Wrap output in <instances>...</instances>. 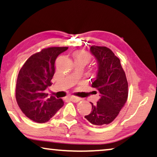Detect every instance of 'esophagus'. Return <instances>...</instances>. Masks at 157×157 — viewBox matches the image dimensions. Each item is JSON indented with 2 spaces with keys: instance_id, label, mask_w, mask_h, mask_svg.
I'll use <instances>...</instances> for the list:
<instances>
[{
  "instance_id": "esophagus-1",
  "label": "esophagus",
  "mask_w": 157,
  "mask_h": 157,
  "mask_svg": "<svg viewBox=\"0 0 157 157\" xmlns=\"http://www.w3.org/2000/svg\"><path fill=\"white\" fill-rule=\"evenodd\" d=\"M69 99L71 100V101L74 102V103H77V102L80 101L81 100L80 98H78V97H76V96H69Z\"/></svg>"
}]
</instances>
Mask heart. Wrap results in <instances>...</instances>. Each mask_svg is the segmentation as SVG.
<instances>
[{
	"mask_svg": "<svg viewBox=\"0 0 157 157\" xmlns=\"http://www.w3.org/2000/svg\"><path fill=\"white\" fill-rule=\"evenodd\" d=\"M75 61H85L88 62L90 59V54L86 51H76L73 54Z\"/></svg>",
	"mask_w": 157,
	"mask_h": 157,
	"instance_id": "obj_1",
	"label": "heart"
}]
</instances>
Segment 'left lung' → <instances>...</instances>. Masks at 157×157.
Segmentation results:
<instances>
[{"mask_svg":"<svg viewBox=\"0 0 157 157\" xmlns=\"http://www.w3.org/2000/svg\"><path fill=\"white\" fill-rule=\"evenodd\" d=\"M90 52L98 62V71L92 87L100 94L95 105L85 118L95 125L112 122L123 108L128 96V83L119 58L106 47L91 46Z\"/></svg>","mask_w":157,"mask_h":157,"instance_id":"8db88e82","label":"left lung"}]
</instances>
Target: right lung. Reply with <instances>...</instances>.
<instances>
[{"label": "right lung", "instance_id": "obj_1", "mask_svg": "<svg viewBox=\"0 0 157 157\" xmlns=\"http://www.w3.org/2000/svg\"><path fill=\"white\" fill-rule=\"evenodd\" d=\"M67 49V47L42 49L32 55L20 70L15 98L22 112L34 122L49 121L63 105L62 99L47 98L45 90L52 85L56 57Z\"/></svg>", "mask_w": 157, "mask_h": 157}]
</instances>
